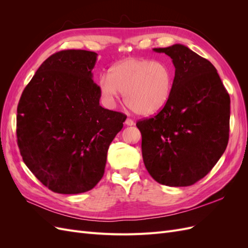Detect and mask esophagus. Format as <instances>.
Returning <instances> with one entry per match:
<instances>
[{
    "instance_id": "obj_1",
    "label": "esophagus",
    "mask_w": 248,
    "mask_h": 248,
    "mask_svg": "<svg viewBox=\"0 0 248 248\" xmlns=\"http://www.w3.org/2000/svg\"><path fill=\"white\" fill-rule=\"evenodd\" d=\"M125 124H126L127 126H132V125H134V122H133L132 119L127 118V119L125 120Z\"/></svg>"
}]
</instances>
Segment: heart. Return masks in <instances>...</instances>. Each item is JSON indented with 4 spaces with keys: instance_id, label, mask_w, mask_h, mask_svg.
Masks as SVG:
<instances>
[{
    "instance_id": "1",
    "label": "heart",
    "mask_w": 248,
    "mask_h": 248,
    "mask_svg": "<svg viewBox=\"0 0 248 248\" xmlns=\"http://www.w3.org/2000/svg\"><path fill=\"white\" fill-rule=\"evenodd\" d=\"M174 78L175 70L169 63L129 58L112 66L110 74H101L99 90L109 106L122 93L126 106L133 112L152 116L170 100Z\"/></svg>"
}]
</instances>
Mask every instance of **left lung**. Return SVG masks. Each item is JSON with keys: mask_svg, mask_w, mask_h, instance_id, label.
<instances>
[{"mask_svg": "<svg viewBox=\"0 0 248 248\" xmlns=\"http://www.w3.org/2000/svg\"><path fill=\"white\" fill-rule=\"evenodd\" d=\"M170 57L174 88L154 117L137 123L141 154L151 177L168 186H190L204 178L226 151L230 95L216 68L182 44L154 48Z\"/></svg>", "mask_w": 248, "mask_h": 248, "instance_id": "8db88e82", "label": "left lung"}]
</instances>
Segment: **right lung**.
<instances>
[{
  "label": "right lung",
  "instance_id": "add662e5",
  "mask_svg": "<svg viewBox=\"0 0 248 248\" xmlns=\"http://www.w3.org/2000/svg\"><path fill=\"white\" fill-rule=\"evenodd\" d=\"M94 51L66 49L48 57L17 106L16 136L22 160L57 193L92 189L104 174L108 150L126 116L100 107L92 79Z\"/></svg>",
  "mask_w": 248,
  "mask_h": 248
}]
</instances>
